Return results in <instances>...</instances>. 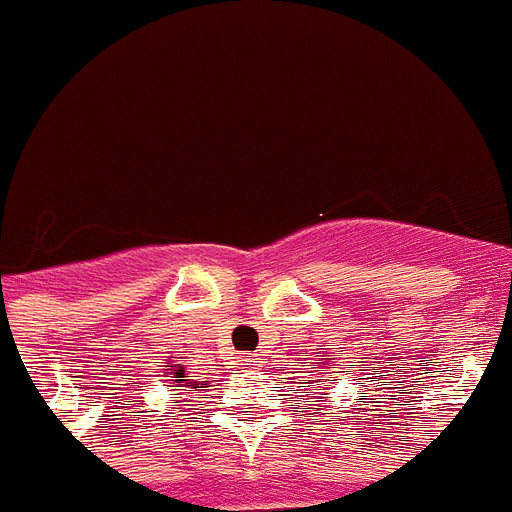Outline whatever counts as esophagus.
Here are the masks:
<instances>
[{"label": "esophagus", "instance_id": "34e87169", "mask_svg": "<svg viewBox=\"0 0 512 512\" xmlns=\"http://www.w3.org/2000/svg\"><path fill=\"white\" fill-rule=\"evenodd\" d=\"M240 362H243L245 367H256V359H253V357H243Z\"/></svg>", "mask_w": 512, "mask_h": 512}]
</instances>
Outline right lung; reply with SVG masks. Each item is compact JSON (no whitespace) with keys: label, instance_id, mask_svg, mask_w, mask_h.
<instances>
[{"label":"right lung","instance_id":"1","mask_svg":"<svg viewBox=\"0 0 512 512\" xmlns=\"http://www.w3.org/2000/svg\"><path fill=\"white\" fill-rule=\"evenodd\" d=\"M166 367H171V372L166 375V378H171V383H174V391H187V388H195V391H206L208 388V380H192V375H187L185 367H174L169 362Z\"/></svg>","mask_w":512,"mask_h":512}]
</instances>
